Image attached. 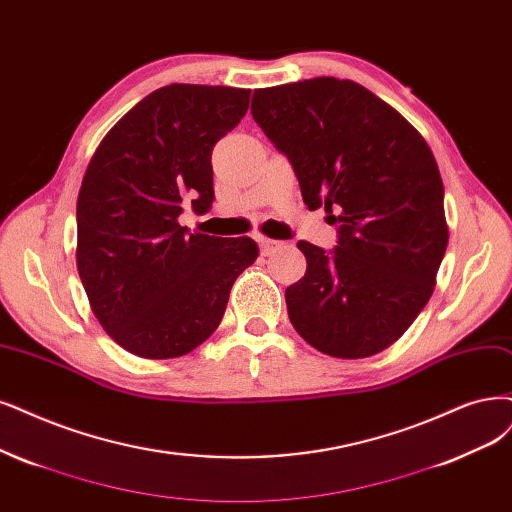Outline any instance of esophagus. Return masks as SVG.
<instances>
[{"label":"esophagus","mask_w":512,"mask_h":512,"mask_svg":"<svg viewBox=\"0 0 512 512\" xmlns=\"http://www.w3.org/2000/svg\"><path fill=\"white\" fill-rule=\"evenodd\" d=\"M278 246H280V242H276V240L263 238V236L259 238V249H261V255H263V257H270V255H274Z\"/></svg>","instance_id":"obj_1"}]
</instances>
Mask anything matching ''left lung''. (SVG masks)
I'll list each match as a JSON object with an SVG mask.
<instances>
[{
	"instance_id": "8db88e82",
	"label": "left lung",
	"mask_w": 512,
	"mask_h": 512,
	"mask_svg": "<svg viewBox=\"0 0 512 512\" xmlns=\"http://www.w3.org/2000/svg\"><path fill=\"white\" fill-rule=\"evenodd\" d=\"M253 120L295 170L310 211L325 206L333 251L306 240V276L285 291L291 325L335 358L399 339L428 304L447 249L443 181L399 111L352 80L253 92Z\"/></svg>"
}]
</instances>
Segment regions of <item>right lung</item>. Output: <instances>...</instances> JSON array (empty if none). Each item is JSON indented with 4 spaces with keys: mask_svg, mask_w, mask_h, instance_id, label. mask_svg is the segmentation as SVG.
I'll return each mask as SVG.
<instances>
[{
    "mask_svg": "<svg viewBox=\"0 0 512 512\" xmlns=\"http://www.w3.org/2000/svg\"><path fill=\"white\" fill-rule=\"evenodd\" d=\"M251 90L170 84L132 107L88 164L78 196V272L113 342L143 358L192 352L257 259L251 238L179 223L211 211L213 147L238 126Z\"/></svg>",
    "mask_w": 512,
    "mask_h": 512,
    "instance_id": "1",
    "label": "right lung"
}]
</instances>
